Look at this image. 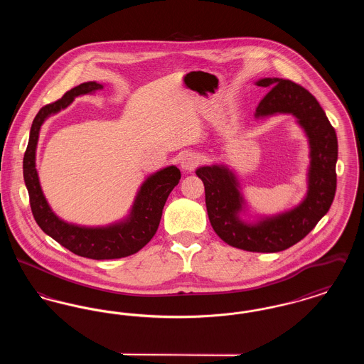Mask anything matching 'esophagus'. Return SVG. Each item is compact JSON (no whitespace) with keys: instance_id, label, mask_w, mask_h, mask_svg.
Instances as JSON below:
<instances>
[{"instance_id":"obj_1","label":"esophagus","mask_w":364,"mask_h":364,"mask_svg":"<svg viewBox=\"0 0 364 364\" xmlns=\"http://www.w3.org/2000/svg\"><path fill=\"white\" fill-rule=\"evenodd\" d=\"M199 162H200V156L198 153H192V151L183 154L180 158V166L183 171H187V172L193 171L199 165Z\"/></svg>"}]
</instances>
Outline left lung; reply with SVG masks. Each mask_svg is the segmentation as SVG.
Wrapping results in <instances>:
<instances>
[{"instance_id":"left-lung-1","label":"left lung","mask_w":364,"mask_h":364,"mask_svg":"<svg viewBox=\"0 0 364 364\" xmlns=\"http://www.w3.org/2000/svg\"><path fill=\"white\" fill-rule=\"evenodd\" d=\"M255 85L270 90L255 110V120L291 114L307 138L310 164L303 199L276 214H252L235 169L213 164L195 173L205 186L210 224L226 244L250 252H279L304 239L329 211L338 144L323 109L306 88L279 77H263Z\"/></svg>"}]
</instances>
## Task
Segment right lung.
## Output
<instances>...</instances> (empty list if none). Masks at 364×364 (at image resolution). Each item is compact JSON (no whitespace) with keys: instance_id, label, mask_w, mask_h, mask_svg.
<instances>
[{"instance_id":"right-lung-1","label":"right lung","mask_w":364,"mask_h":364,"mask_svg":"<svg viewBox=\"0 0 364 364\" xmlns=\"http://www.w3.org/2000/svg\"><path fill=\"white\" fill-rule=\"evenodd\" d=\"M101 90H104L102 83H82L65 92L60 101L46 105L38 112L23 159V177L35 221L48 236L79 257L119 259L136 254L156 235L165 202L181 178L178 168L171 165L149 174L136 191L128 214L107 225L97 226L79 225L58 217L42 191L36 171V147L43 122L67 109L76 97Z\"/></svg>"}]
</instances>
